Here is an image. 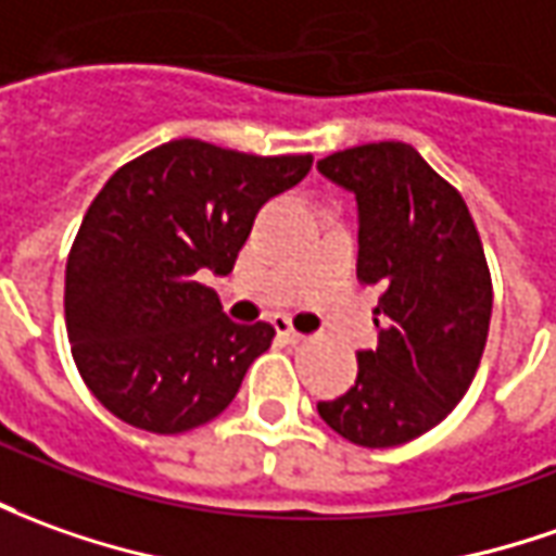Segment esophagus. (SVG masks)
<instances>
[{
  "label": "esophagus",
  "mask_w": 556,
  "mask_h": 556,
  "mask_svg": "<svg viewBox=\"0 0 556 556\" xmlns=\"http://www.w3.org/2000/svg\"><path fill=\"white\" fill-rule=\"evenodd\" d=\"M275 332H278V339H281V342H287V344H300L302 339H305L300 329L293 327V324H290L287 317H275Z\"/></svg>",
  "instance_id": "34e87169"
}]
</instances>
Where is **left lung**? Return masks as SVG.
Segmentation results:
<instances>
[{
    "label": "left lung",
    "mask_w": 556,
    "mask_h": 556,
    "mask_svg": "<svg viewBox=\"0 0 556 556\" xmlns=\"http://www.w3.org/2000/svg\"><path fill=\"white\" fill-rule=\"evenodd\" d=\"M317 168L357 197L359 285L378 287V348L357 381L317 402L329 430L363 447L405 445L442 424L481 366L493 285L457 187L405 141L357 144Z\"/></svg>",
    "instance_id": "1"
}]
</instances>
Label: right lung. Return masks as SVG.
I'll return each mask as SVG.
<instances>
[{
    "label": "right lung",
    "mask_w": 556,
    "mask_h": 556,
    "mask_svg": "<svg viewBox=\"0 0 556 556\" xmlns=\"http://www.w3.org/2000/svg\"><path fill=\"white\" fill-rule=\"evenodd\" d=\"M312 154L256 156L175 139L111 175L66 263V332L96 400L129 427L197 430L269 351V324H232L205 275H227L256 212Z\"/></svg>",
    "instance_id": "1"
}]
</instances>
